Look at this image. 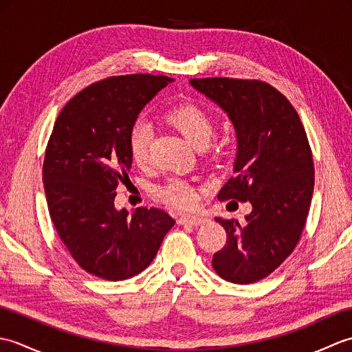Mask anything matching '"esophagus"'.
I'll list each match as a JSON object with an SVG mask.
<instances>
[{
    "label": "esophagus",
    "instance_id": "1",
    "mask_svg": "<svg viewBox=\"0 0 352 352\" xmlns=\"http://www.w3.org/2000/svg\"><path fill=\"white\" fill-rule=\"evenodd\" d=\"M207 218L204 216H182L180 219H178V223L180 226H201V223H206Z\"/></svg>",
    "mask_w": 352,
    "mask_h": 352
}]
</instances>
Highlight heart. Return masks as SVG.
<instances>
[{
  "instance_id": "1",
  "label": "heart",
  "mask_w": 352,
  "mask_h": 352,
  "mask_svg": "<svg viewBox=\"0 0 352 352\" xmlns=\"http://www.w3.org/2000/svg\"><path fill=\"white\" fill-rule=\"evenodd\" d=\"M163 121L195 148H204L213 138L214 119L197 102H180L162 115ZM126 148L134 164L145 168L151 162V131L144 122H136L126 133ZM163 204L175 210H190L198 204V190L183 178H170L157 189Z\"/></svg>"
}]
</instances>
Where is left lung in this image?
I'll use <instances>...</instances> for the list:
<instances>
[{
	"mask_svg": "<svg viewBox=\"0 0 352 352\" xmlns=\"http://www.w3.org/2000/svg\"><path fill=\"white\" fill-rule=\"evenodd\" d=\"M227 111L237 133L236 175L221 201H250L245 223L216 218L227 231L212 265L221 278L250 284L272 274L295 250L307 221L315 168L307 133L290 101L266 81L192 78Z\"/></svg>",
	"mask_w": 352,
	"mask_h": 352,
	"instance_id": "obj_1",
	"label": "left lung"
}]
</instances>
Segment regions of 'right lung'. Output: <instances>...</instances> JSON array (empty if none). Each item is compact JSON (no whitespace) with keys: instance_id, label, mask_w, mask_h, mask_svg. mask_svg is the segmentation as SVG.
Wrapping results in <instances>:
<instances>
[{"instance_id":"obj_1","label":"right lung","mask_w":352,"mask_h":352,"mask_svg":"<svg viewBox=\"0 0 352 352\" xmlns=\"http://www.w3.org/2000/svg\"><path fill=\"white\" fill-rule=\"evenodd\" d=\"M169 81L151 74L95 81L66 102L52 126L42 169L51 221L77 265L98 278L140 274L175 223L155 207H139L131 218L115 208L131 168L126 133Z\"/></svg>"}]
</instances>
